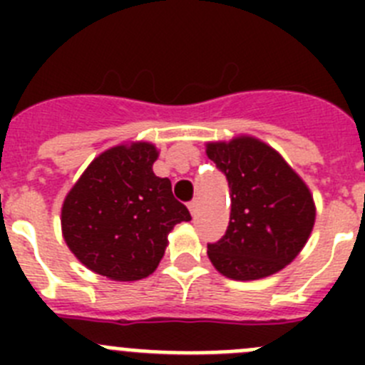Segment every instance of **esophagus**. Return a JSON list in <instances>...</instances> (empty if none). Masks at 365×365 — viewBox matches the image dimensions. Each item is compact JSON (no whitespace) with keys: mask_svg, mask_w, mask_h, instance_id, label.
<instances>
[{"mask_svg":"<svg viewBox=\"0 0 365 365\" xmlns=\"http://www.w3.org/2000/svg\"><path fill=\"white\" fill-rule=\"evenodd\" d=\"M188 208H190V212L195 215V212H197V199H192V201L188 202Z\"/></svg>","mask_w":365,"mask_h":365,"instance_id":"1","label":"esophagus"}]
</instances>
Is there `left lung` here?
<instances>
[{
    "instance_id": "obj_1",
    "label": "left lung",
    "mask_w": 365,
    "mask_h": 365,
    "mask_svg": "<svg viewBox=\"0 0 365 365\" xmlns=\"http://www.w3.org/2000/svg\"><path fill=\"white\" fill-rule=\"evenodd\" d=\"M206 155L230 188V222L217 243L208 245L212 265L227 278H267L299 254L316 208L307 185L282 155L254 137L206 144Z\"/></svg>"
}]
</instances>
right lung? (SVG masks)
I'll use <instances>...</instances> for the list:
<instances>
[{"label": "right lung", "mask_w": 365, "mask_h": 365, "mask_svg": "<svg viewBox=\"0 0 365 365\" xmlns=\"http://www.w3.org/2000/svg\"><path fill=\"white\" fill-rule=\"evenodd\" d=\"M159 151L150 143L100 153L62 206L63 240L87 269L115 282L150 276L163 259L168 234L190 221L172 182L153 173Z\"/></svg>", "instance_id": "obj_1"}]
</instances>
